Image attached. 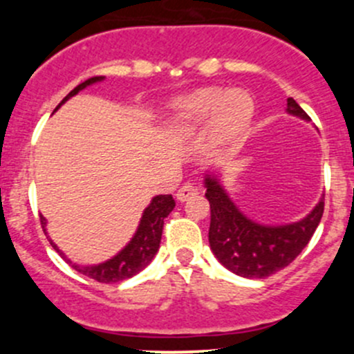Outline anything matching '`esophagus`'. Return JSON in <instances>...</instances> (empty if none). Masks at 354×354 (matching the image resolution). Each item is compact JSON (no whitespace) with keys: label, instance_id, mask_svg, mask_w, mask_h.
<instances>
[{"label":"esophagus","instance_id":"obj_1","mask_svg":"<svg viewBox=\"0 0 354 354\" xmlns=\"http://www.w3.org/2000/svg\"><path fill=\"white\" fill-rule=\"evenodd\" d=\"M197 194H198V190L194 183H183V187L176 192V197L180 202H185V200H188Z\"/></svg>","mask_w":354,"mask_h":354}]
</instances>
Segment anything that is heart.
Masks as SVG:
<instances>
[{
    "instance_id": "heart-1",
    "label": "heart",
    "mask_w": 354,
    "mask_h": 354,
    "mask_svg": "<svg viewBox=\"0 0 354 354\" xmlns=\"http://www.w3.org/2000/svg\"><path fill=\"white\" fill-rule=\"evenodd\" d=\"M174 118L181 128H195L214 118V124L224 135L241 131L250 123L253 101L248 92L203 88L180 99L174 104Z\"/></svg>"
}]
</instances>
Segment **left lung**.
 <instances>
[{
	"label": "left lung",
	"mask_w": 354,
	"mask_h": 354,
	"mask_svg": "<svg viewBox=\"0 0 354 354\" xmlns=\"http://www.w3.org/2000/svg\"><path fill=\"white\" fill-rule=\"evenodd\" d=\"M288 113L310 121L292 97ZM205 197L210 203L209 243L214 255L231 272L248 279H263L289 266L308 245L324 214V197L298 223L266 226L246 217L230 198L217 174H205Z\"/></svg>",
	"instance_id": "1"
}]
</instances>
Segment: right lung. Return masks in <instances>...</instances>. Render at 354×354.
Returning a JSON list of instances; mask_svg holds the SVG:
<instances>
[{"label":"right lung","mask_w":354,"mask_h":354,"mask_svg":"<svg viewBox=\"0 0 354 354\" xmlns=\"http://www.w3.org/2000/svg\"><path fill=\"white\" fill-rule=\"evenodd\" d=\"M102 80H104V77H92L88 78V80L82 82L80 85H77V87L59 102V106L65 104L68 99L77 95L78 92H80L82 88L87 87V85H92L95 84V82ZM174 205H176V203H174L173 195H157V197L152 198L147 209L142 214L140 224H138L137 231H135L130 243L124 246L120 253H116L113 259L106 260V262L102 263H97V266H78V263H73L70 259H66V255L58 248V246L53 243V240L49 241H51L53 248L62 255V259H65L77 272L84 274V276L91 277V279L97 281V283H120V281L133 277L135 274H138L142 269H145V267L151 263V260L154 259L157 250H159L160 236H162L164 219L169 216L171 210L174 209ZM41 224L42 230H44L46 233L44 216H41Z\"/></svg>","instance_id":"1"}]
</instances>
